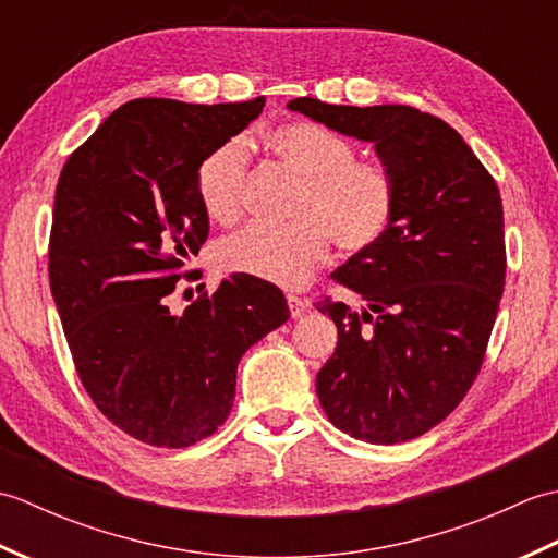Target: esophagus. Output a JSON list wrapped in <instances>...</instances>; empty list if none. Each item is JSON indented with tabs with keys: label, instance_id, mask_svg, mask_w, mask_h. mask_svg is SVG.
<instances>
[{
	"label": "esophagus",
	"instance_id": "esophagus-1",
	"mask_svg": "<svg viewBox=\"0 0 558 558\" xmlns=\"http://www.w3.org/2000/svg\"><path fill=\"white\" fill-rule=\"evenodd\" d=\"M288 306H290V314L294 318H300L304 312H310L312 302L306 298H300V294H288Z\"/></svg>",
	"mask_w": 558,
	"mask_h": 558
}]
</instances>
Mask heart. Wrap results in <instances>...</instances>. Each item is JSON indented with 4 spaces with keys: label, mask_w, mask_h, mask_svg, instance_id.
Returning a JSON list of instances; mask_svg holds the SVG:
<instances>
[{
    "label": "heart",
    "mask_w": 558,
    "mask_h": 558,
    "mask_svg": "<svg viewBox=\"0 0 558 558\" xmlns=\"http://www.w3.org/2000/svg\"><path fill=\"white\" fill-rule=\"evenodd\" d=\"M288 170L302 177L288 225L252 222L216 244V266L280 288H300L328 254L330 236L340 252L372 248L388 232L398 204L388 165L360 160L350 138L316 122H288L266 134ZM246 141L234 136L206 153L196 168V194L213 220L230 222L244 204Z\"/></svg>",
    "instance_id": "obj_1"
}]
</instances>
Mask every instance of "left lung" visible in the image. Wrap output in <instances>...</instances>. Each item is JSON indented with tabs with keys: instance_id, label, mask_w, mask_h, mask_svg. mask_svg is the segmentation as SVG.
Here are the masks:
<instances>
[{
	"instance_id": "obj_1",
	"label": "left lung",
	"mask_w": 558,
	"mask_h": 558,
	"mask_svg": "<svg viewBox=\"0 0 558 558\" xmlns=\"http://www.w3.org/2000/svg\"><path fill=\"white\" fill-rule=\"evenodd\" d=\"M288 108L369 141L396 177L388 232L330 276L366 306L316 302L338 326L316 393L340 432L410 441L460 405L484 362L506 280L499 186L453 126L410 105Z\"/></svg>"
}]
</instances>
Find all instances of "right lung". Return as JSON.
Returning <instances> with one entry per match:
<instances>
[{"instance_id":"add662e5","label":"right lung","mask_w":558,"mask_h":558,"mask_svg":"<svg viewBox=\"0 0 558 558\" xmlns=\"http://www.w3.org/2000/svg\"><path fill=\"white\" fill-rule=\"evenodd\" d=\"M264 105L124 102L59 174L47 268L71 357L96 408L144 444L184 448L218 432L242 354L290 318L276 286L246 276L182 314L168 304L208 236L198 162Z\"/></svg>"}]
</instances>
